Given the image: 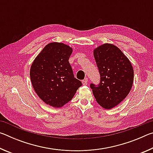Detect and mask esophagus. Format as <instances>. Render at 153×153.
<instances>
[{"label": "esophagus", "mask_w": 153, "mask_h": 153, "mask_svg": "<svg viewBox=\"0 0 153 153\" xmlns=\"http://www.w3.org/2000/svg\"><path fill=\"white\" fill-rule=\"evenodd\" d=\"M88 84V79H85L84 80H82V84L84 85V86H86V85H87Z\"/></svg>", "instance_id": "obj_1"}]
</instances>
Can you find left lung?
<instances>
[{"instance_id": "obj_1", "label": "left lung", "mask_w": 153, "mask_h": 153, "mask_svg": "<svg viewBox=\"0 0 153 153\" xmlns=\"http://www.w3.org/2000/svg\"><path fill=\"white\" fill-rule=\"evenodd\" d=\"M100 75L98 86L90 84L97 102L105 109L118 105L128 95L134 81V69L128 58L117 46L105 43L94 49Z\"/></svg>"}]
</instances>
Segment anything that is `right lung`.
Listing matches in <instances>:
<instances>
[{"instance_id": "add662e5", "label": "right lung", "mask_w": 153, "mask_h": 153, "mask_svg": "<svg viewBox=\"0 0 153 153\" xmlns=\"http://www.w3.org/2000/svg\"><path fill=\"white\" fill-rule=\"evenodd\" d=\"M73 48L63 43H49L35 58L30 67V79L44 102L60 108L73 98L82 82L75 78L69 63Z\"/></svg>"}]
</instances>
